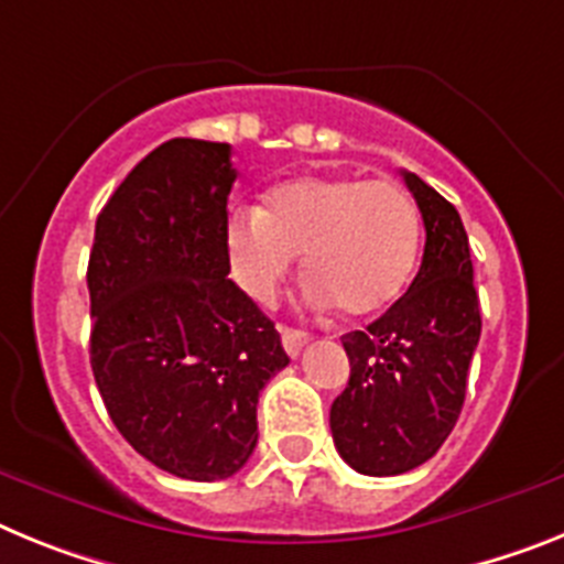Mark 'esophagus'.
I'll list each match as a JSON object with an SVG mask.
<instances>
[{
    "label": "esophagus",
    "mask_w": 564,
    "mask_h": 564,
    "mask_svg": "<svg viewBox=\"0 0 564 564\" xmlns=\"http://www.w3.org/2000/svg\"><path fill=\"white\" fill-rule=\"evenodd\" d=\"M281 340H283V349H286V355L297 357L301 355L303 346H306V340H310V335L301 329H289V326H281Z\"/></svg>",
    "instance_id": "34e87169"
}]
</instances>
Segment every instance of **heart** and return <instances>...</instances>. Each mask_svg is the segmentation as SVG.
I'll list each match as a JSON object with an SVG mask.
<instances>
[{
	"label": "heart",
	"instance_id": "1",
	"mask_svg": "<svg viewBox=\"0 0 564 564\" xmlns=\"http://www.w3.org/2000/svg\"><path fill=\"white\" fill-rule=\"evenodd\" d=\"M235 281L254 301H272L303 258L312 297L343 315L389 310L409 286L420 258V215L391 181L357 175H301L283 181L261 209L227 224Z\"/></svg>",
	"mask_w": 564,
	"mask_h": 564
}]
</instances>
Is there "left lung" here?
<instances>
[{
	"label": "left lung",
	"mask_w": 564,
	"mask_h": 564,
	"mask_svg": "<svg viewBox=\"0 0 564 564\" xmlns=\"http://www.w3.org/2000/svg\"><path fill=\"white\" fill-rule=\"evenodd\" d=\"M425 227L409 292L366 332L343 335L349 383L329 411L340 457L369 477L423 465L452 434L482 332L459 213L420 175L403 173Z\"/></svg>",
	"instance_id": "8db88e82"
}]
</instances>
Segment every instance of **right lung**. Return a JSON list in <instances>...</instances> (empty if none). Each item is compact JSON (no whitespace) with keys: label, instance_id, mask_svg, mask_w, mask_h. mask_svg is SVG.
Returning a JSON list of instances; mask_svg holds the SVG:
<instances>
[{"label":"right lung","instance_id":"1","mask_svg":"<svg viewBox=\"0 0 564 564\" xmlns=\"http://www.w3.org/2000/svg\"><path fill=\"white\" fill-rule=\"evenodd\" d=\"M232 147L170 139L96 221L90 366L107 414L161 471L213 482L258 443V394L289 364L275 323L229 281Z\"/></svg>","mask_w":564,"mask_h":564}]
</instances>
